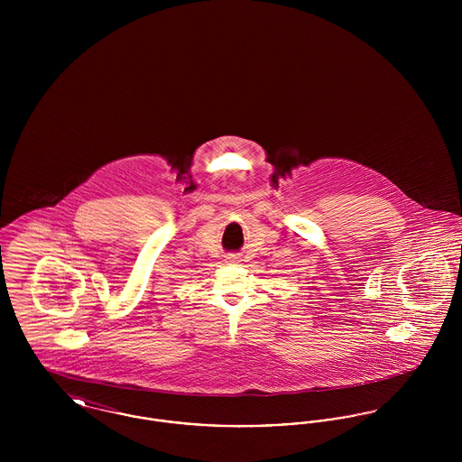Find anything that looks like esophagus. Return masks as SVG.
Here are the masks:
<instances>
[{"mask_svg":"<svg viewBox=\"0 0 462 462\" xmlns=\"http://www.w3.org/2000/svg\"><path fill=\"white\" fill-rule=\"evenodd\" d=\"M228 260H230V262H237V260H239V258H237V256H236V254H232V256H228Z\"/></svg>","mask_w":462,"mask_h":462,"instance_id":"1","label":"esophagus"}]
</instances>
